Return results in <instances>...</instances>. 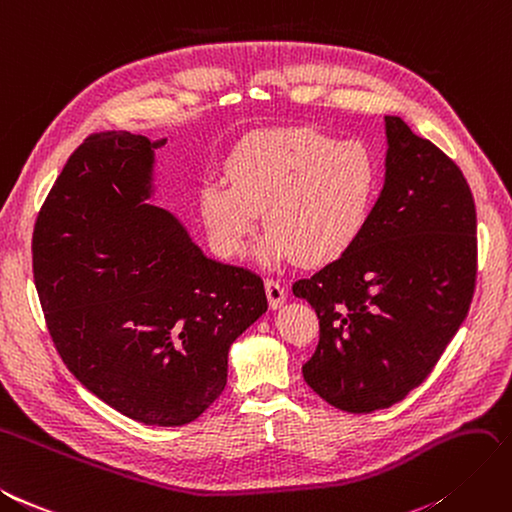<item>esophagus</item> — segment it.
Instances as JSON below:
<instances>
[{"label": "esophagus", "mask_w": 512, "mask_h": 512, "mask_svg": "<svg viewBox=\"0 0 512 512\" xmlns=\"http://www.w3.org/2000/svg\"><path fill=\"white\" fill-rule=\"evenodd\" d=\"M265 290H267V299H269V308L278 310L284 299H286V290L278 280H267L265 282Z\"/></svg>", "instance_id": "34e87169"}]
</instances>
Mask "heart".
Returning a JSON list of instances; mask_svg holds the SVG:
<instances>
[{
  "label": "heart",
  "instance_id": "obj_1",
  "mask_svg": "<svg viewBox=\"0 0 512 512\" xmlns=\"http://www.w3.org/2000/svg\"><path fill=\"white\" fill-rule=\"evenodd\" d=\"M228 181H206L200 213L215 250L243 256L260 226L269 228L258 256L297 258L323 267L347 254L362 237L375 206L381 172L359 142L310 129H262L234 146Z\"/></svg>",
  "mask_w": 512,
  "mask_h": 512
}]
</instances>
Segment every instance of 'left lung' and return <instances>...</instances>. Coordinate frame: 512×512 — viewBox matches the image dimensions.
<instances>
[{
	"label": "left lung",
	"mask_w": 512,
	"mask_h": 512,
	"mask_svg": "<svg viewBox=\"0 0 512 512\" xmlns=\"http://www.w3.org/2000/svg\"><path fill=\"white\" fill-rule=\"evenodd\" d=\"M385 181L362 237L293 293L316 310L303 379L351 413L392 407L428 377L476 284V206L457 163L385 116Z\"/></svg>",
	"instance_id": "left-lung-1"
}]
</instances>
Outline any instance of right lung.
I'll return each mask as SVG.
<instances>
[{"mask_svg": "<svg viewBox=\"0 0 512 512\" xmlns=\"http://www.w3.org/2000/svg\"><path fill=\"white\" fill-rule=\"evenodd\" d=\"M165 142L90 135L38 213L32 254L49 334L79 383L131 420L183 426L224 392L228 351L267 295L148 202Z\"/></svg>", "mask_w": 512, "mask_h": 512, "instance_id": "right-lung-1", "label": "right lung"}]
</instances>
